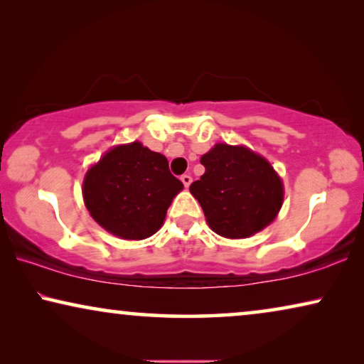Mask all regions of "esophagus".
I'll use <instances>...</instances> for the list:
<instances>
[{
    "mask_svg": "<svg viewBox=\"0 0 364 364\" xmlns=\"http://www.w3.org/2000/svg\"><path fill=\"white\" fill-rule=\"evenodd\" d=\"M181 181H182L183 186L188 187V186H191V183H192V177L188 176V173H183V176H181Z\"/></svg>",
    "mask_w": 364,
    "mask_h": 364,
    "instance_id": "34e87169",
    "label": "esophagus"
}]
</instances>
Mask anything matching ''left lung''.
<instances>
[{
	"instance_id": "8db88e82",
	"label": "left lung",
	"mask_w": 364,
	"mask_h": 364,
	"mask_svg": "<svg viewBox=\"0 0 364 364\" xmlns=\"http://www.w3.org/2000/svg\"><path fill=\"white\" fill-rule=\"evenodd\" d=\"M205 173L192 182L208 227L225 238H247L275 220L283 183L270 162L248 147L215 144L203 154Z\"/></svg>"
}]
</instances>
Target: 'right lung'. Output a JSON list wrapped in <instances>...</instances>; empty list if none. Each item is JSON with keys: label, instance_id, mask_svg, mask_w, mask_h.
Returning <instances> with one entry per match:
<instances>
[{"label": "right lung", "instance_id": "right-lung-1", "mask_svg": "<svg viewBox=\"0 0 364 364\" xmlns=\"http://www.w3.org/2000/svg\"><path fill=\"white\" fill-rule=\"evenodd\" d=\"M182 188L167 159L136 141L112 147L89 168L82 197L91 217L109 233L142 240L162 227Z\"/></svg>", "mask_w": 364, "mask_h": 364}]
</instances>
